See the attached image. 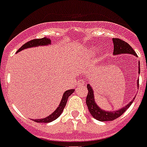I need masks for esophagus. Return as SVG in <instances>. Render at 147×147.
<instances>
[{"instance_id":"esophagus-1","label":"esophagus","mask_w":147,"mask_h":147,"mask_svg":"<svg viewBox=\"0 0 147 147\" xmlns=\"http://www.w3.org/2000/svg\"><path fill=\"white\" fill-rule=\"evenodd\" d=\"M82 84H83V80H78L77 82V85L80 86V85H82Z\"/></svg>"}]
</instances>
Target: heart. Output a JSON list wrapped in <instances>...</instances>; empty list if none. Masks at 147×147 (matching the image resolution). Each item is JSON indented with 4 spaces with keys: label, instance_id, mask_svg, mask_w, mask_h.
<instances>
[{
    "label": "heart",
    "instance_id": "b5f03b06",
    "mask_svg": "<svg viewBox=\"0 0 147 147\" xmlns=\"http://www.w3.org/2000/svg\"><path fill=\"white\" fill-rule=\"evenodd\" d=\"M95 50H96V49L95 48H93V47H92V48H90V49H89L88 50H86V53L87 54H93L94 52H95Z\"/></svg>",
    "mask_w": 147,
    "mask_h": 147
}]
</instances>
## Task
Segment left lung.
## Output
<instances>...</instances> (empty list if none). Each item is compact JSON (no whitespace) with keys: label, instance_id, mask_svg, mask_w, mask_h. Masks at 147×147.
I'll return each mask as SVG.
<instances>
[{"label":"left lung","instance_id":"8db88e82","mask_svg":"<svg viewBox=\"0 0 147 147\" xmlns=\"http://www.w3.org/2000/svg\"><path fill=\"white\" fill-rule=\"evenodd\" d=\"M114 44V55H121V54H130V55H134L135 57H137V54L135 53L134 50L131 46L129 44H127L126 42H124L123 40H121L119 38H113L112 39ZM140 63V62H139ZM139 70H138V74H140V66H138ZM139 86V80H137V84ZM87 90H88V94L86 96V105L88 107V109L90 111V115L93 117L94 118H96V120L100 121H113L116 118H118V117H120L122 114H124V112L126 111L127 109H128L130 105L132 104L133 101L134 100V98H133V100L124 106L123 108L120 109H118L116 111H105L103 110L98 107V105L96 104L95 98H94V91L92 90V86L90 83L87 84Z\"/></svg>","mask_w":147,"mask_h":147}]
</instances>
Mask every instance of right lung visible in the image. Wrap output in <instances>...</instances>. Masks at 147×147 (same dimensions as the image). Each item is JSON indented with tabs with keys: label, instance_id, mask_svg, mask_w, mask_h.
<instances>
[{
	"label": "right lung",
	"instance_id": "right-lung-1",
	"mask_svg": "<svg viewBox=\"0 0 147 147\" xmlns=\"http://www.w3.org/2000/svg\"><path fill=\"white\" fill-rule=\"evenodd\" d=\"M51 39L49 38H38V39H33V40L29 41V42H26V44H24L23 46L20 48L18 49V51H16L17 52H20V51H23L24 49H29V48H34V47H38V46H43V45H51ZM74 92V90H67L64 92V95L62 96L61 100V102H60L59 105L57 107V109H55V111H54L53 113H51L50 115H49L48 117L45 118H42V119H36V120H33L34 121L38 122V123H49V122H51L55 121V119H57L58 117H59L61 115L62 111L64 110V107L66 105L67 102L68 97Z\"/></svg>",
	"mask_w": 147,
	"mask_h": 147
}]
</instances>
